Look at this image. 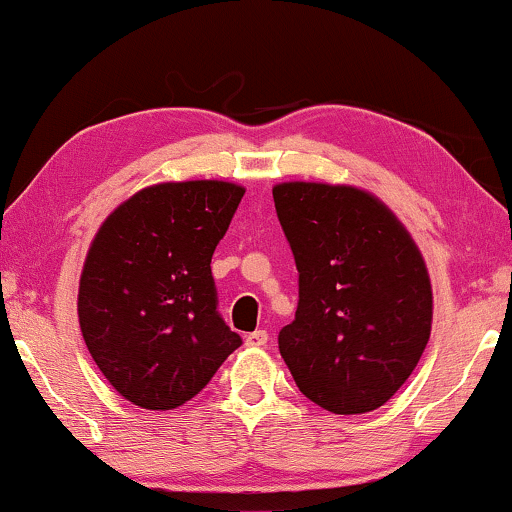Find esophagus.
I'll use <instances>...</instances> for the list:
<instances>
[{"instance_id":"esophagus-1","label":"esophagus","mask_w":512,"mask_h":512,"mask_svg":"<svg viewBox=\"0 0 512 512\" xmlns=\"http://www.w3.org/2000/svg\"><path fill=\"white\" fill-rule=\"evenodd\" d=\"M268 340H270L268 331H254V333H249L247 338H244V345H247V347H265V345H268Z\"/></svg>"}]
</instances>
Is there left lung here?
<instances>
[{
    "label": "left lung",
    "instance_id": "left-lung-1",
    "mask_svg": "<svg viewBox=\"0 0 512 512\" xmlns=\"http://www.w3.org/2000/svg\"><path fill=\"white\" fill-rule=\"evenodd\" d=\"M272 198L298 268V310L279 331V354L319 408L377 410L429 342L424 258L394 212L361 188L286 181Z\"/></svg>",
    "mask_w": 512,
    "mask_h": 512
}]
</instances>
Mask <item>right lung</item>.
Masks as SVG:
<instances>
[{"instance_id":"add662e5","label":"right lung","mask_w":512,"mask_h":512,"mask_svg":"<svg viewBox=\"0 0 512 512\" xmlns=\"http://www.w3.org/2000/svg\"><path fill=\"white\" fill-rule=\"evenodd\" d=\"M244 188L167 181L107 216L79 282V324L97 368L144 410H172L207 387L242 338L221 319L212 254Z\"/></svg>"}]
</instances>
